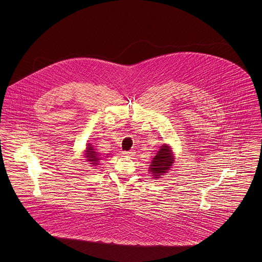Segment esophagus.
<instances>
[{
  "label": "esophagus",
  "mask_w": 262,
  "mask_h": 262,
  "mask_svg": "<svg viewBox=\"0 0 262 262\" xmlns=\"http://www.w3.org/2000/svg\"><path fill=\"white\" fill-rule=\"evenodd\" d=\"M123 155H124L125 157H128V158H130V157H133V156L135 155V152H133V151H124Z\"/></svg>",
  "instance_id": "esophagus-1"
}]
</instances>
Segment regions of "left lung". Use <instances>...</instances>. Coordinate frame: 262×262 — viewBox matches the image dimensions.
<instances>
[{"label":"left lung","mask_w":262,"mask_h":262,"mask_svg":"<svg viewBox=\"0 0 262 262\" xmlns=\"http://www.w3.org/2000/svg\"><path fill=\"white\" fill-rule=\"evenodd\" d=\"M174 161V155L171 147L168 144H164L150 163L149 172L153 178L158 179L170 170Z\"/></svg>","instance_id":"8db88e82"}]
</instances>
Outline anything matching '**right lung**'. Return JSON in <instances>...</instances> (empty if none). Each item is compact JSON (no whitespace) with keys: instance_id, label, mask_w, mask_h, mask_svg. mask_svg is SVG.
<instances>
[{"instance_id":"add662e5","label":"right lung","mask_w":262,"mask_h":262,"mask_svg":"<svg viewBox=\"0 0 262 262\" xmlns=\"http://www.w3.org/2000/svg\"><path fill=\"white\" fill-rule=\"evenodd\" d=\"M84 156L86 158V161H88L89 164H91L93 167L99 165V161L101 160V156L99 155L98 152H96L93 145L91 143H88V146H86V150L84 151ZM109 155V154H107Z\"/></svg>"}]
</instances>
